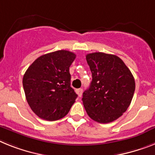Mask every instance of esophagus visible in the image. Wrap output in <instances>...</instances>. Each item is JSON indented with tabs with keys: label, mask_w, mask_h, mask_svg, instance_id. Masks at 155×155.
Here are the masks:
<instances>
[{
	"label": "esophagus",
	"mask_w": 155,
	"mask_h": 155,
	"mask_svg": "<svg viewBox=\"0 0 155 155\" xmlns=\"http://www.w3.org/2000/svg\"><path fill=\"white\" fill-rule=\"evenodd\" d=\"M76 93L79 95V97H81L82 94H83V89L82 88H80V89L76 90Z\"/></svg>",
	"instance_id": "obj_1"
}]
</instances>
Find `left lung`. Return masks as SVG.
Returning <instances> with one entry per match:
<instances>
[{"instance_id":"left-lung-1","label":"left lung","mask_w":155,"mask_h":155,"mask_svg":"<svg viewBox=\"0 0 155 155\" xmlns=\"http://www.w3.org/2000/svg\"><path fill=\"white\" fill-rule=\"evenodd\" d=\"M86 59L92 73L90 87L83 94L87 114L98 123L119 118L130 106L136 83L132 72L117 56L92 53Z\"/></svg>"}]
</instances>
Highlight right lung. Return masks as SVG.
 I'll return each instance as SVG.
<instances>
[{"label":"right lung","instance_id":"obj_1","mask_svg":"<svg viewBox=\"0 0 155 155\" xmlns=\"http://www.w3.org/2000/svg\"><path fill=\"white\" fill-rule=\"evenodd\" d=\"M75 54L58 50L42 55L31 64L23 78L26 99L41 119L53 121L68 114L77 97L71 87L69 67Z\"/></svg>","mask_w":155,"mask_h":155}]
</instances>
